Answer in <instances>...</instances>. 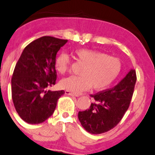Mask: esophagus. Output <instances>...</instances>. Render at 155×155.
<instances>
[{"label":"esophagus","instance_id":"esophagus-1","mask_svg":"<svg viewBox=\"0 0 155 155\" xmlns=\"http://www.w3.org/2000/svg\"><path fill=\"white\" fill-rule=\"evenodd\" d=\"M65 94H68V95H70V96H73V97H79L78 94H74V93L71 92L70 91H68V90L65 91Z\"/></svg>","mask_w":155,"mask_h":155}]
</instances>
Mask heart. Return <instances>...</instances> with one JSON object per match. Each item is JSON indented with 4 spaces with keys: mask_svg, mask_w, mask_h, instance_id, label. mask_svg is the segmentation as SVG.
Segmentation results:
<instances>
[{
    "mask_svg": "<svg viewBox=\"0 0 155 155\" xmlns=\"http://www.w3.org/2000/svg\"><path fill=\"white\" fill-rule=\"evenodd\" d=\"M78 61L84 65L80 76H71L60 81L61 88L74 93H80L92 87L97 91L107 88L120 74L121 62L118 58L90 49H78L75 51ZM70 59L67 54L61 53L55 61V68L61 74L68 72Z\"/></svg>",
    "mask_w": 155,
    "mask_h": 155,
    "instance_id": "b5f03b06",
    "label": "heart"
}]
</instances>
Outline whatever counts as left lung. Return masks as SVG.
Returning a JSON list of instances; mask_svg holds the SVG:
<instances>
[{
	"mask_svg": "<svg viewBox=\"0 0 155 155\" xmlns=\"http://www.w3.org/2000/svg\"><path fill=\"white\" fill-rule=\"evenodd\" d=\"M136 81V71L131 69L113 88L91 94L96 102L91 104L89 109L79 111L78 114L80 123L86 131L100 134L117 126L129 107Z\"/></svg>",
	"mask_w": 155,
	"mask_h": 155,
	"instance_id": "obj_1",
	"label": "left lung"
}]
</instances>
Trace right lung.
<instances>
[{
    "label": "right lung",
    "instance_id": "add662e5",
    "mask_svg": "<svg viewBox=\"0 0 155 155\" xmlns=\"http://www.w3.org/2000/svg\"><path fill=\"white\" fill-rule=\"evenodd\" d=\"M67 41L49 36L37 39L24 48L15 66L13 102L18 115L28 124H39L50 118L65 93L48 88L55 84L56 54Z\"/></svg>",
    "mask_w": 155,
    "mask_h": 155
}]
</instances>
